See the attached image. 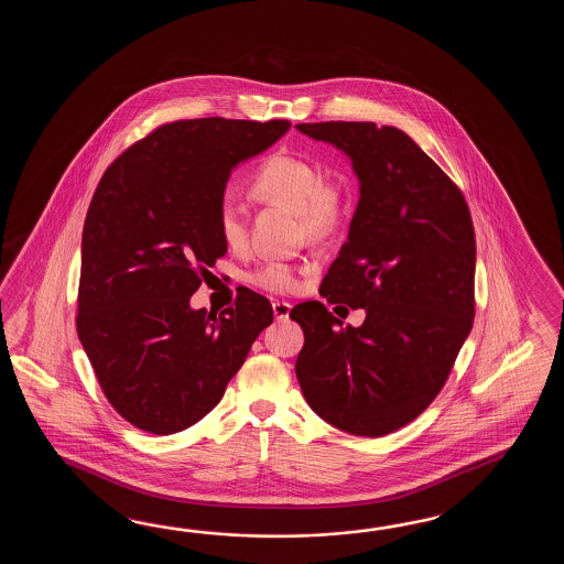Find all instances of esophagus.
Here are the masks:
<instances>
[{"label": "esophagus", "instance_id": "obj_1", "mask_svg": "<svg viewBox=\"0 0 564 564\" xmlns=\"http://www.w3.org/2000/svg\"><path fill=\"white\" fill-rule=\"evenodd\" d=\"M272 311H274V318H276V321H288L292 306H290L288 302L276 300V302H272Z\"/></svg>", "mask_w": 564, "mask_h": 564}]
</instances>
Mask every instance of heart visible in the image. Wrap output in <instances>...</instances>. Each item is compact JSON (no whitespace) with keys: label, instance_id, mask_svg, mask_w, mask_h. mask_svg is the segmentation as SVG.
Masks as SVG:
<instances>
[{"label":"heart","instance_id":"obj_1","mask_svg":"<svg viewBox=\"0 0 564 564\" xmlns=\"http://www.w3.org/2000/svg\"><path fill=\"white\" fill-rule=\"evenodd\" d=\"M250 192L258 202L280 204L299 212L300 224L311 240H324L343 224L347 214V189L336 177H323L318 163L290 153H274L253 173ZM217 234L224 246L238 252L248 240L246 214L231 197L217 207ZM248 280L270 292H292L299 278L296 268L268 260L253 268Z\"/></svg>","mask_w":564,"mask_h":564}]
</instances>
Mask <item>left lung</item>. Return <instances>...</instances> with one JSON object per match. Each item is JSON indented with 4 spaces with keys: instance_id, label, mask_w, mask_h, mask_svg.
Returning a JSON list of instances; mask_svg holds the SVG:
<instances>
[{
    "instance_id": "1",
    "label": "left lung",
    "mask_w": 564,
    "mask_h": 564,
    "mask_svg": "<svg viewBox=\"0 0 564 564\" xmlns=\"http://www.w3.org/2000/svg\"><path fill=\"white\" fill-rule=\"evenodd\" d=\"M302 134L343 151L359 180L348 238L321 294L365 308L343 328L323 302L290 311L304 330L300 389L340 432L381 437L442 391L474 324L476 238L456 183L395 127L304 122Z\"/></svg>"
}]
</instances>
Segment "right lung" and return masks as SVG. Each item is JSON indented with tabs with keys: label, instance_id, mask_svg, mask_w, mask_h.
Wrapping results in <instances>:
<instances>
[{
	"label": "right lung",
	"instance_id": "add662e5",
	"mask_svg": "<svg viewBox=\"0 0 564 564\" xmlns=\"http://www.w3.org/2000/svg\"><path fill=\"white\" fill-rule=\"evenodd\" d=\"M288 129V120H177L129 147L96 187L76 328L110 405L143 432L204 420L274 321L270 300L248 288L219 316L189 300L228 252L217 207L231 171Z\"/></svg>",
	"mask_w": 564,
	"mask_h": 564
}]
</instances>
